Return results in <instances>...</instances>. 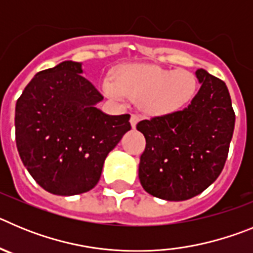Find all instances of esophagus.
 <instances>
[{
    "mask_svg": "<svg viewBox=\"0 0 253 253\" xmlns=\"http://www.w3.org/2000/svg\"><path fill=\"white\" fill-rule=\"evenodd\" d=\"M138 122H139V116L135 115V114H131V116H130V125H131V128L135 129V126H137Z\"/></svg>",
    "mask_w": 253,
    "mask_h": 253,
    "instance_id": "obj_1",
    "label": "esophagus"
}]
</instances>
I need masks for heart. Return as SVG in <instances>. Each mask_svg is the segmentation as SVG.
Masks as SVG:
<instances>
[{
    "label": "heart",
    "mask_w": 253,
    "mask_h": 253,
    "mask_svg": "<svg viewBox=\"0 0 253 253\" xmlns=\"http://www.w3.org/2000/svg\"><path fill=\"white\" fill-rule=\"evenodd\" d=\"M105 95L116 101L138 100L142 110L151 115H166L180 110L196 93L195 76L185 69L169 71L152 64H126L118 69L115 81L102 80Z\"/></svg>",
    "instance_id": "obj_1"
}]
</instances>
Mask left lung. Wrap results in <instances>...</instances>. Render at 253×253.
<instances>
[{"label": "left lung", "mask_w": 253, "mask_h": 253, "mask_svg": "<svg viewBox=\"0 0 253 253\" xmlns=\"http://www.w3.org/2000/svg\"><path fill=\"white\" fill-rule=\"evenodd\" d=\"M198 93L184 110L149 120L137 129L146 138L139 181L156 198L182 202L203 193L220 175L234 130L231 96L224 82L200 68Z\"/></svg>", "instance_id": "1"}]
</instances>
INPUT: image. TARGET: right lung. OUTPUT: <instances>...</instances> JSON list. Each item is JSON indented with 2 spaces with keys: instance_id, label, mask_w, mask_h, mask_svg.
I'll return each mask as SVG.
<instances>
[{
  "instance_id": "obj_1",
  "label": "right lung",
  "mask_w": 253,
  "mask_h": 253,
  "mask_svg": "<svg viewBox=\"0 0 253 253\" xmlns=\"http://www.w3.org/2000/svg\"><path fill=\"white\" fill-rule=\"evenodd\" d=\"M64 60L40 71L16 102L15 137L24 166L48 193L71 196L99 182L105 158L130 130V115L96 107L104 96Z\"/></svg>"
}]
</instances>
